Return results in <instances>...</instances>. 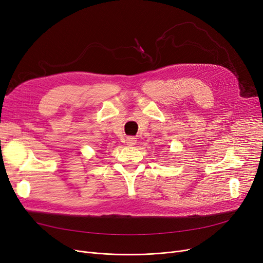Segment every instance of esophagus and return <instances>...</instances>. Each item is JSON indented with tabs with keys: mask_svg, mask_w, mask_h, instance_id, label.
<instances>
[{
	"mask_svg": "<svg viewBox=\"0 0 263 263\" xmlns=\"http://www.w3.org/2000/svg\"><path fill=\"white\" fill-rule=\"evenodd\" d=\"M127 144L129 145V146H134L135 144H136V139L134 136H129V137H127Z\"/></svg>",
	"mask_w": 263,
	"mask_h": 263,
	"instance_id": "34e87169",
	"label": "esophagus"
}]
</instances>
